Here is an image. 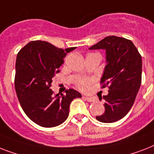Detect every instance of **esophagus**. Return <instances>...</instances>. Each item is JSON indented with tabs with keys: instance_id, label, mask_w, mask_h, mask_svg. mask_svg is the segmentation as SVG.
I'll list each match as a JSON object with an SVG mask.
<instances>
[{
	"instance_id": "1",
	"label": "esophagus",
	"mask_w": 154,
	"mask_h": 154,
	"mask_svg": "<svg viewBox=\"0 0 154 154\" xmlns=\"http://www.w3.org/2000/svg\"><path fill=\"white\" fill-rule=\"evenodd\" d=\"M83 98L85 101H89V102H94V101H95V99L94 97H83Z\"/></svg>"
}]
</instances>
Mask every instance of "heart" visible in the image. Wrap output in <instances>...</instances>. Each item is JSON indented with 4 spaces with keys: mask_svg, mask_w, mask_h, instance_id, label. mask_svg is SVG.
Returning a JSON list of instances; mask_svg holds the SVG:
<instances>
[{
    "mask_svg": "<svg viewBox=\"0 0 154 154\" xmlns=\"http://www.w3.org/2000/svg\"><path fill=\"white\" fill-rule=\"evenodd\" d=\"M90 82H91L90 80H88V79L81 80V81H79L78 83H77V85H78V87H79L80 89L85 90V89H86L87 88L89 87Z\"/></svg>",
    "mask_w": 154,
    "mask_h": 154,
    "instance_id": "heart-1",
    "label": "heart"
}]
</instances>
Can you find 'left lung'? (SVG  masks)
Listing matches in <instances>:
<instances>
[{"label": "left lung", "mask_w": 154, "mask_h": 154, "mask_svg": "<svg viewBox=\"0 0 154 154\" xmlns=\"http://www.w3.org/2000/svg\"><path fill=\"white\" fill-rule=\"evenodd\" d=\"M105 50L106 65L101 83L109 85L105 100V112L96 116L104 123L122 119L134 105L141 83L142 60L134 43L124 37L109 36L89 48Z\"/></svg>", "instance_id": "1"}]
</instances>
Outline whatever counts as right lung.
<instances>
[{
  "mask_svg": "<svg viewBox=\"0 0 154 154\" xmlns=\"http://www.w3.org/2000/svg\"><path fill=\"white\" fill-rule=\"evenodd\" d=\"M76 47L57 48L43 41L29 42L16 60L15 89L20 106L31 121L40 126L51 128L67 119L71 101L82 94L73 89L65 94L54 95L52 78L60 72L67 53Z\"/></svg>",
  "mask_w": 154,
  "mask_h": 154,
  "instance_id": "obj_1",
  "label": "right lung"
}]
</instances>
